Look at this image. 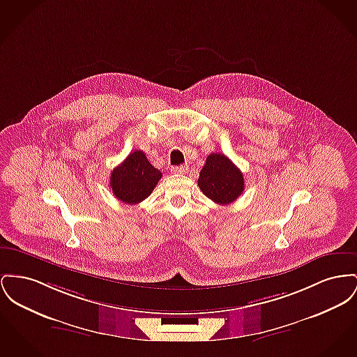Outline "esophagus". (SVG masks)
I'll return each instance as SVG.
<instances>
[{"instance_id":"obj_1","label":"esophagus","mask_w":357,"mask_h":357,"mask_svg":"<svg viewBox=\"0 0 357 357\" xmlns=\"http://www.w3.org/2000/svg\"><path fill=\"white\" fill-rule=\"evenodd\" d=\"M188 171V167L185 166H175V167H171V172L172 174H185Z\"/></svg>"}]
</instances>
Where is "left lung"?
Instances as JSON below:
<instances>
[{
    "label": "left lung",
    "mask_w": 357,
    "mask_h": 357,
    "mask_svg": "<svg viewBox=\"0 0 357 357\" xmlns=\"http://www.w3.org/2000/svg\"><path fill=\"white\" fill-rule=\"evenodd\" d=\"M198 186L218 205H229L244 191L243 172L222 153H210L199 172Z\"/></svg>",
    "instance_id": "left-lung-1"
}]
</instances>
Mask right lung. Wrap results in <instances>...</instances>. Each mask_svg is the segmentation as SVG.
<instances>
[{
  "instance_id": "right-lung-1",
  "label": "right lung",
  "mask_w": 357,
  "mask_h": 357,
  "mask_svg": "<svg viewBox=\"0 0 357 357\" xmlns=\"http://www.w3.org/2000/svg\"><path fill=\"white\" fill-rule=\"evenodd\" d=\"M162 172L148 162L143 151H133L110 175V188L117 199L128 205L144 201L156 188Z\"/></svg>"
}]
</instances>
